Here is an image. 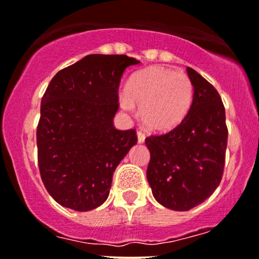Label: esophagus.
Returning a JSON list of instances; mask_svg holds the SVG:
<instances>
[{
  "label": "esophagus",
  "instance_id": "34e87169",
  "mask_svg": "<svg viewBox=\"0 0 259 259\" xmlns=\"http://www.w3.org/2000/svg\"><path fill=\"white\" fill-rule=\"evenodd\" d=\"M137 135H138V142L139 143H144V140H145V134L143 132H138L137 133Z\"/></svg>",
  "mask_w": 259,
  "mask_h": 259
}]
</instances>
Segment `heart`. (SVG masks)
Here are the masks:
<instances>
[{
  "label": "heart",
  "mask_w": 259,
  "mask_h": 259,
  "mask_svg": "<svg viewBox=\"0 0 259 259\" xmlns=\"http://www.w3.org/2000/svg\"><path fill=\"white\" fill-rule=\"evenodd\" d=\"M195 89L190 77L163 67H150L129 79L120 106L130 112L139 106V117L150 130L164 132L180 125L190 112Z\"/></svg>",
  "instance_id": "1"
}]
</instances>
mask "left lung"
Returning a JSON list of instances; mask_svg holds the SVG:
<instances>
[{
    "instance_id": "8db88e82",
    "label": "left lung",
    "mask_w": 259,
    "mask_h": 259,
    "mask_svg": "<svg viewBox=\"0 0 259 259\" xmlns=\"http://www.w3.org/2000/svg\"><path fill=\"white\" fill-rule=\"evenodd\" d=\"M193 104L170 132L145 139L150 152L147 178L154 199L170 210L187 211L217 190L223 177L228 127L222 97L195 69Z\"/></svg>"
}]
</instances>
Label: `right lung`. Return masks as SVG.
Returning <instances> with one entry per match:
<instances>
[{
  "label": "right lung",
  "instance_id": "add662e5",
  "mask_svg": "<svg viewBox=\"0 0 259 259\" xmlns=\"http://www.w3.org/2000/svg\"><path fill=\"white\" fill-rule=\"evenodd\" d=\"M139 60L90 54L58 72L40 105L37 163L42 183L59 205L90 211L109 197L112 175L137 144L134 129L117 130L119 84Z\"/></svg>",
  "mask_w": 259,
  "mask_h": 259
}]
</instances>
